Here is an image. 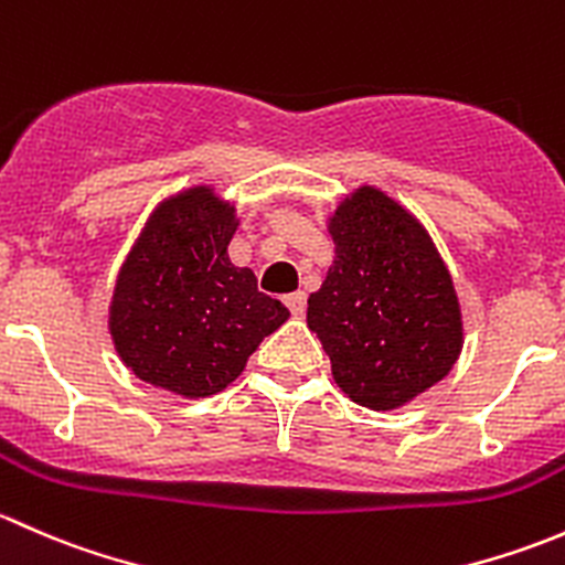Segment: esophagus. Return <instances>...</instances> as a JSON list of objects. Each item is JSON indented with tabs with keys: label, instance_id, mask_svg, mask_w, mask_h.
<instances>
[{
	"label": "esophagus",
	"instance_id": "34e87169",
	"mask_svg": "<svg viewBox=\"0 0 565 565\" xmlns=\"http://www.w3.org/2000/svg\"><path fill=\"white\" fill-rule=\"evenodd\" d=\"M284 303H287V309L292 311L295 317H300L306 311V292H292L284 298Z\"/></svg>",
	"mask_w": 565,
	"mask_h": 565
}]
</instances>
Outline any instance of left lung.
I'll return each mask as SVG.
<instances>
[{
    "instance_id": "8db88e82",
    "label": "left lung",
    "mask_w": 565,
    "mask_h": 565,
    "mask_svg": "<svg viewBox=\"0 0 565 565\" xmlns=\"http://www.w3.org/2000/svg\"><path fill=\"white\" fill-rule=\"evenodd\" d=\"M335 262L309 298V328L352 402L393 409L440 383L461 350L454 281L424 226L377 188L330 221Z\"/></svg>"
}]
</instances>
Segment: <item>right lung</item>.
Instances as JSON below:
<instances>
[{
    "mask_svg": "<svg viewBox=\"0 0 565 565\" xmlns=\"http://www.w3.org/2000/svg\"><path fill=\"white\" fill-rule=\"evenodd\" d=\"M235 207L207 188L169 199L119 270L111 335L145 383L199 398L224 391L289 311L226 254Z\"/></svg>",
    "mask_w": 565,
    "mask_h": 565,
    "instance_id": "add662e5",
    "label": "right lung"
}]
</instances>
